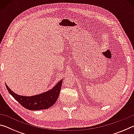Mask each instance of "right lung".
I'll return each mask as SVG.
<instances>
[{"label": "right lung", "instance_id": "add662e5", "mask_svg": "<svg viewBox=\"0 0 134 134\" xmlns=\"http://www.w3.org/2000/svg\"><path fill=\"white\" fill-rule=\"evenodd\" d=\"M63 80L64 79H63L59 81L53 88L49 89L48 91L31 96H21L15 93L10 89L6 83L5 85L9 93L23 107L28 110H38L47 109L55 103L60 94Z\"/></svg>", "mask_w": 134, "mask_h": 134}]
</instances>
